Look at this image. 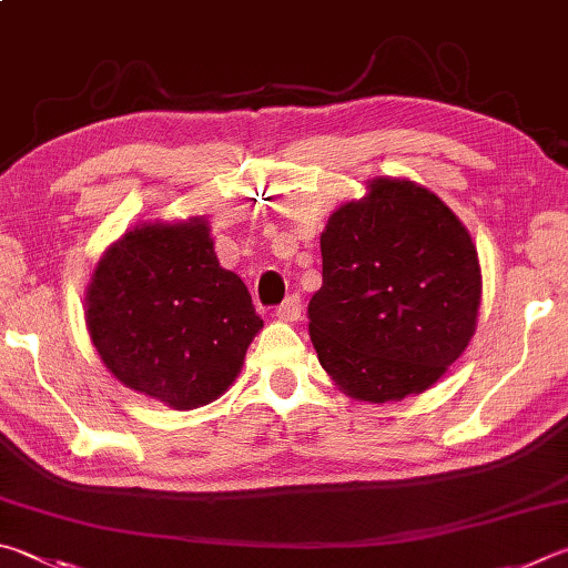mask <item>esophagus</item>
I'll return each instance as SVG.
<instances>
[{
    "instance_id": "34e87169",
    "label": "esophagus",
    "mask_w": 568,
    "mask_h": 568,
    "mask_svg": "<svg viewBox=\"0 0 568 568\" xmlns=\"http://www.w3.org/2000/svg\"><path fill=\"white\" fill-rule=\"evenodd\" d=\"M302 316V300L300 294H290L286 300L276 306V320L282 322H296Z\"/></svg>"
}]
</instances>
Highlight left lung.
<instances>
[{
	"instance_id": "obj_1",
	"label": "left lung",
	"mask_w": 568,
	"mask_h": 568,
	"mask_svg": "<svg viewBox=\"0 0 568 568\" xmlns=\"http://www.w3.org/2000/svg\"><path fill=\"white\" fill-rule=\"evenodd\" d=\"M369 196L329 216L310 336L342 389L394 402L442 379L469 346L481 300L474 242L439 196L374 179Z\"/></svg>"
}]
</instances>
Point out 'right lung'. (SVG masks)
<instances>
[{
  "label": "right lung",
  "mask_w": 568,
  "mask_h": 568,
  "mask_svg": "<svg viewBox=\"0 0 568 568\" xmlns=\"http://www.w3.org/2000/svg\"><path fill=\"white\" fill-rule=\"evenodd\" d=\"M87 326L129 389L194 409L236 379L264 322L242 278L219 266L209 226L194 219L119 239L89 286Z\"/></svg>",
  "instance_id": "1"
}]
</instances>
